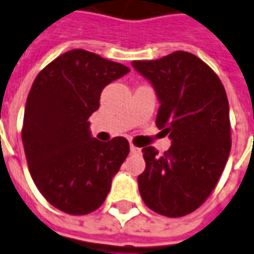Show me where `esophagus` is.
<instances>
[{
    "label": "esophagus",
    "mask_w": 254,
    "mask_h": 254,
    "mask_svg": "<svg viewBox=\"0 0 254 254\" xmlns=\"http://www.w3.org/2000/svg\"><path fill=\"white\" fill-rule=\"evenodd\" d=\"M130 153L132 154H141V149H139V147H136V146H133V144H130Z\"/></svg>",
    "instance_id": "esophagus-1"
}]
</instances>
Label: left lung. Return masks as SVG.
<instances>
[{"instance_id":"1","label":"left lung","mask_w":254,"mask_h":254,"mask_svg":"<svg viewBox=\"0 0 254 254\" xmlns=\"http://www.w3.org/2000/svg\"><path fill=\"white\" fill-rule=\"evenodd\" d=\"M132 65L154 86L161 103L156 125L172 140L163 156L143 147L146 170L137 177L139 192L157 214L184 217L211 194L228 160L227 93L213 69L186 51Z\"/></svg>"}]
</instances>
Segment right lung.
<instances>
[{
    "instance_id": "right-lung-1",
    "label": "right lung",
    "mask_w": 254,
    "mask_h": 254,
    "mask_svg": "<svg viewBox=\"0 0 254 254\" xmlns=\"http://www.w3.org/2000/svg\"><path fill=\"white\" fill-rule=\"evenodd\" d=\"M129 68L86 50L57 57L36 76L26 100L22 141L37 189L51 206L72 215L104 203L129 141L91 137L89 117L101 91Z\"/></svg>"
}]
</instances>
